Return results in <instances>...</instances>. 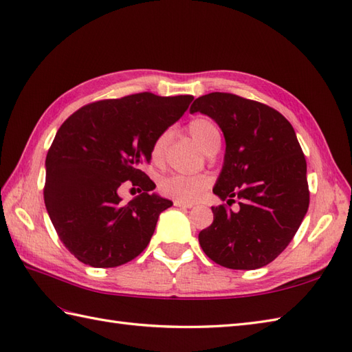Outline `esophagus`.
Returning <instances> with one entry per match:
<instances>
[{"instance_id": "34e87169", "label": "esophagus", "mask_w": 352, "mask_h": 352, "mask_svg": "<svg viewBox=\"0 0 352 352\" xmlns=\"http://www.w3.org/2000/svg\"><path fill=\"white\" fill-rule=\"evenodd\" d=\"M174 206L179 208H192L193 204L192 202H183V201H174Z\"/></svg>"}]
</instances>
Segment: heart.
<instances>
[{
  "mask_svg": "<svg viewBox=\"0 0 352 352\" xmlns=\"http://www.w3.org/2000/svg\"><path fill=\"white\" fill-rule=\"evenodd\" d=\"M187 130L192 135L201 148L207 154L220 146V130L213 120L207 117H196L189 124ZM169 141V132L165 130L156 136L151 145V159L154 163H160L165 156V150ZM210 184V178L206 175H183L170 174L163 177L159 182V190L162 195L175 201L193 202L199 198L202 192Z\"/></svg>",
  "mask_w": 352,
  "mask_h": 352,
  "instance_id": "b5f03b06",
  "label": "heart"
}]
</instances>
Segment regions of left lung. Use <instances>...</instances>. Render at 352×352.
I'll use <instances>...</instances> for the list:
<instances>
[{
  "label": "left lung",
  "instance_id": "obj_1",
  "mask_svg": "<svg viewBox=\"0 0 352 352\" xmlns=\"http://www.w3.org/2000/svg\"><path fill=\"white\" fill-rule=\"evenodd\" d=\"M190 112L206 113L222 129L226 150L214 195L225 204L199 244L216 264L255 270L287 249L309 208L306 159L291 122L280 112L231 93L198 97Z\"/></svg>",
  "mask_w": 352,
  "mask_h": 352
}]
</instances>
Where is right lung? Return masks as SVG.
I'll return each mask as SVG.
<instances>
[{"mask_svg": "<svg viewBox=\"0 0 352 352\" xmlns=\"http://www.w3.org/2000/svg\"><path fill=\"white\" fill-rule=\"evenodd\" d=\"M192 100L138 93L85 104L63 122L46 156L43 196L60 240L80 263L118 267L148 246L173 202L151 192L156 184L141 165ZM127 179L142 193L121 204L118 187Z\"/></svg>", "mask_w": 352, "mask_h": 352, "instance_id": "1", "label": "right lung"}]
</instances>
